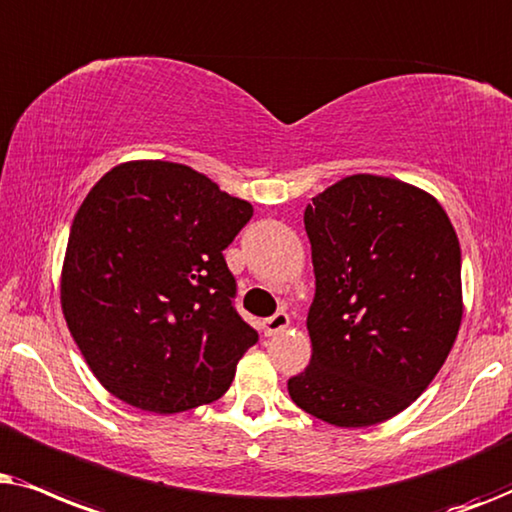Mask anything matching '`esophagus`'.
Here are the masks:
<instances>
[{"label": "esophagus", "instance_id": "1", "mask_svg": "<svg viewBox=\"0 0 512 512\" xmlns=\"http://www.w3.org/2000/svg\"><path fill=\"white\" fill-rule=\"evenodd\" d=\"M290 325V316L285 311H278V313H274V316L271 318H267L262 323V332L267 337H274V335H278V332H283L285 327Z\"/></svg>", "mask_w": 512, "mask_h": 512}]
</instances>
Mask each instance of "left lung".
<instances>
[{
    "mask_svg": "<svg viewBox=\"0 0 512 512\" xmlns=\"http://www.w3.org/2000/svg\"><path fill=\"white\" fill-rule=\"evenodd\" d=\"M311 201V363L288 393L332 426L381 424L426 391L459 335V238L431 194L393 177L349 175Z\"/></svg>",
    "mask_w": 512,
    "mask_h": 512,
    "instance_id": "left-lung-1",
    "label": "left lung"
}]
</instances>
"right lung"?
Masks as SVG:
<instances>
[{
    "label": "right lung",
    "instance_id": "add662e5",
    "mask_svg": "<svg viewBox=\"0 0 512 512\" xmlns=\"http://www.w3.org/2000/svg\"><path fill=\"white\" fill-rule=\"evenodd\" d=\"M248 201L170 161L114 166L74 215L60 304L95 379L124 403L175 414L227 393L257 332L234 309L222 250Z\"/></svg>",
    "mask_w": 512,
    "mask_h": 512
}]
</instances>
